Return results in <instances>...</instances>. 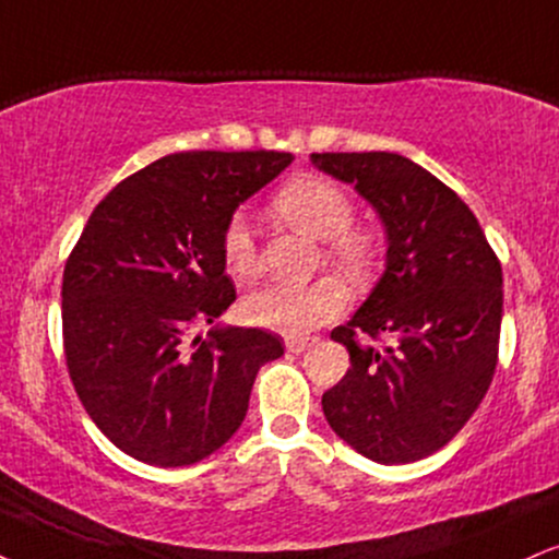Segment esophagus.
Segmentation results:
<instances>
[{"label":"esophagus","mask_w":559,"mask_h":559,"mask_svg":"<svg viewBox=\"0 0 559 559\" xmlns=\"http://www.w3.org/2000/svg\"><path fill=\"white\" fill-rule=\"evenodd\" d=\"M286 352L288 354H301L305 348H309L314 344V338H309V335H286Z\"/></svg>","instance_id":"esophagus-1"}]
</instances>
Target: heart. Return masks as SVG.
<instances>
[{
  "instance_id": "b5f03b06",
  "label": "heart",
  "mask_w": 559,
  "mask_h": 559,
  "mask_svg": "<svg viewBox=\"0 0 559 559\" xmlns=\"http://www.w3.org/2000/svg\"><path fill=\"white\" fill-rule=\"evenodd\" d=\"M275 211L309 237L322 239L328 260L352 275H365L374 260V239L354 228V203L344 187L325 177H299L275 194ZM224 260L234 275H250L258 267V245L245 215H234L224 228ZM346 305V288L335 278L309 284H265L245 299V318L258 328L301 335L333 320Z\"/></svg>"
}]
</instances>
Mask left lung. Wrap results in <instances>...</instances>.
Wrapping results in <instances>:
<instances>
[{
	"mask_svg": "<svg viewBox=\"0 0 559 559\" xmlns=\"http://www.w3.org/2000/svg\"><path fill=\"white\" fill-rule=\"evenodd\" d=\"M352 185L385 228V271L331 338L352 367L322 393L341 440L374 463H412L448 445L492 382L502 322V267L468 205L399 153H312ZM385 334L382 349L358 335Z\"/></svg>",
	"mask_w": 559,
	"mask_h": 559,
	"instance_id": "1",
	"label": "left lung"
}]
</instances>
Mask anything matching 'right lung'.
<instances>
[{
    "label": "right lung",
    "instance_id": "add662e5",
    "mask_svg": "<svg viewBox=\"0 0 559 559\" xmlns=\"http://www.w3.org/2000/svg\"><path fill=\"white\" fill-rule=\"evenodd\" d=\"M292 160L174 153L119 181L87 218L62 281L67 369L87 416L132 459H207L245 421L258 369L284 354L281 335L215 318L237 299L224 228ZM200 321L214 328L193 340Z\"/></svg>",
    "mask_w": 559,
    "mask_h": 559
}]
</instances>
